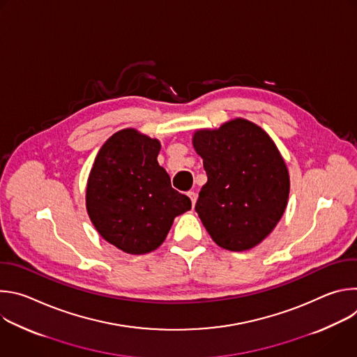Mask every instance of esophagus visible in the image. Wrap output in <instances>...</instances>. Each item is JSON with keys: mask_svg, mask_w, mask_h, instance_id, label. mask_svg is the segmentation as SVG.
Segmentation results:
<instances>
[{"mask_svg": "<svg viewBox=\"0 0 357 357\" xmlns=\"http://www.w3.org/2000/svg\"><path fill=\"white\" fill-rule=\"evenodd\" d=\"M188 196H189V199H190V202H192V206H195L196 199H197V195H196V192L190 190V192H188Z\"/></svg>", "mask_w": 357, "mask_h": 357, "instance_id": "esophagus-1", "label": "esophagus"}]
</instances>
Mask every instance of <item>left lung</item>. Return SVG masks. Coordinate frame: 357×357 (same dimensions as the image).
Instances as JSON below:
<instances>
[{
  "label": "left lung",
  "mask_w": 357,
  "mask_h": 357,
  "mask_svg": "<svg viewBox=\"0 0 357 357\" xmlns=\"http://www.w3.org/2000/svg\"><path fill=\"white\" fill-rule=\"evenodd\" d=\"M192 144L208 174L195 206L203 226L229 251L256 247L288 203L289 174L275 142L238 117L215 130H196Z\"/></svg>",
  "instance_id": "8db88e82"
}]
</instances>
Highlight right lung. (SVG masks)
<instances>
[{
  "label": "right lung",
  "mask_w": 357,
  "mask_h": 357,
  "mask_svg": "<svg viewBox=\"0 0 357 357\" xmlns=\"http://www.w3.org/2000/svg\"><path fill=\"white\" fill-rule=\"evenodd\" d=\"M160 151V139L124 128L100 148L89 174V218L101 237L127 254L157 250L174 219L192 208L158 164Z\"/></svg>",
  "instance_id": "1"
}]
</instances>
